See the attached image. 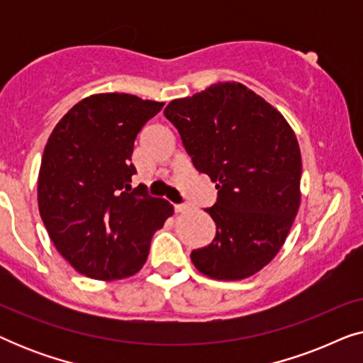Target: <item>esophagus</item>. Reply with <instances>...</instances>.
<instances>
[{"label":"esophagus","mask_w":363,"mask_h":363,"mask_svg":"<svg viewBox=\"0 0 363 363\" xmlns=\"http://www.w3.org/2000/svg\"><path fill=\"white\" fill-rule=\"evenodd\" d=\"M173 208H175L177 213H185V211H188V205H173Z\"/></svg>","instance_id":"obj_1"}]
</instances>
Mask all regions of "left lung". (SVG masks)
Instances as JSON below:
<instances>
[{
  "instance_id": "obj_1",
  "label": "left lung",
  "mask_w": 363,
  "mask_h": 363,
  "mask_svg": "<svg viewBox=\"0 0 363 363\" xmlns=\"http://www.w3.org/2000/svg\"><path fill=\"white\" fill-rule=\"evenodd\" d=\"M165 117L198 172L216 183L206 208L216 223L210 245L191 251L203 274L246 279L284 245L301 205V148L282 113L240 82H218L175 99Z\"/></svg>"
}]
</instances>
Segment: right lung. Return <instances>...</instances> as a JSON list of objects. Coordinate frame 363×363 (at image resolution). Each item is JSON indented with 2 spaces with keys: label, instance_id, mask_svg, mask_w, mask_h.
<instances>
[{
  "label": "right lung",
  "instance_id": "obj_1",
  "mask_svg": "<svg viewBox=\"0 0 363 363\" xmlns=\"http://www.w3.org/2000/svg\"><path fill=\"white\" fill-rule=\"evenodd\" d=\"M163 102L132 94H94L54 127L38 177V205L49 238L81 274L123 279L145 264L153 233L173 206L132 188L133 142Z\"/></svg>",
  "mask_w": 363,
  "mask_h": 363
}]
</instances>
